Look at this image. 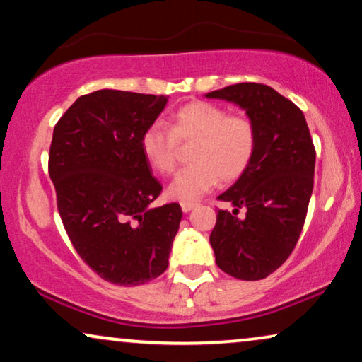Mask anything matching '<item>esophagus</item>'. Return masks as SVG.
Instances as JSON below:
<instances>
[{"label": "esophagus", "mask_w": 362, "mask_h": 362, "mask_svg": "<svg viewBox=\"0 0 362 362\" xmlns=\"http://www.w3.org/2000/svg\"><path fill=\"white\" fill-rule=\"evenodd\" d=\"M180 205H182V210H184L185 214H187V211H190L192 209H195V206L199 205V204H195V202H182Z\"/></svg>", "instance_id": "obj_1"}]
</instances>
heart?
<instances>
[{
	"label": "heart",
	"mask_w": 362,
	"mask_h": 362,
	"mask_svg": "<svg viewBox=\"0 0 362 362\" xmlns=\"http://www.w3.org/2000/svg\"><path fill=\"white\" fill-rule=\"evenodd\" d=\"M194 163L177 173L168 185L175 200L194 202L221 182H233L245 173L257 151V127L247 115H230L221 105L194 100L173 114L170 129L152 124L142 134L141 147L148 165L170 175L178 162L180 144L194 142Z\"/></svg>",
	"instance_id": "obj_1"
}]
</instances>
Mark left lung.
<instances>
[{"instance_id":"8db88e82","label":"left lung","mask_w":362,"mask_h":362,"mask_svg":"<svg viewBox=\"0 0 362 362\" xmlns=\"http://www.w3.org/2000/svg\"><path fill=\"white\" fill-rule=\"evenodd\" d=\"M206 98L243 107L258 137L250 167L216 197L233 211L216 214L210 235L215 262L233 278L263 279L286 262L300 240L315 185V144L301 109L269 86L242 83Z\"/></svg>"}]
</instances>
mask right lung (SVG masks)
Returning <instances> with one entry per match:
<instances>
[{
	"instance_id": "right-lung-1",
	"label": "right lung",
	"mask_w": 362,
	"mask_h": 362,
	"mask_svg": "<svg viewBox=\"0 0 362 362\" xmlns=\"http://www.w3.org/2000/svg\"><path fill=\"white\" fill-rule=\"evenodd\" d=\"M167 95L100 89L81 95L57 120L49 177L72 247L105 281L137 286L168 267L180 205L152 209L162 185L141 139Z\"/></svg>"
}]
</instances>
